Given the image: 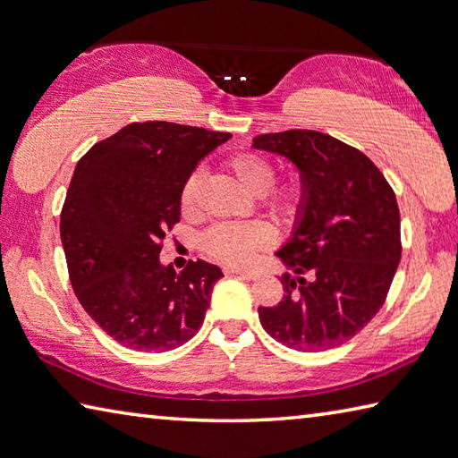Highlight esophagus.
I'll return each mask as SVG.
<instances>
[{"label": "esophagus", "instance_id": "1", "mask_svg": "<svg viewBox=\"0 0 458 458\" xmlns=\"http://www.w3.org/2000/svg\"><path fill=\"white\" fill-rule=\"evenodd\" d=\"M225 275H237L243 279H255L257 273L251 269H239V267H225Z\"/></svg>", "mask_w": 458, "mask_h": 458}]
</instances>
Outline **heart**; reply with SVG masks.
<instances>
[{
    "label": "heart",
    "mask_w": 458,
    "mask_h": 458,
    "mask_svg": "<svg viewBox=\"0 0 458 458\" xmlns=\"http://www.w3.org/2000/svg\"><path fill=\"white\" fill-rule=\"evenodd\" d=\"M225 167L229 174L235 177L237 183L247 189L253 195H265L269 209L284 217L295 211V207L301 199V187L299 183H287L279 187L277 191H269L275 171L273 165L265 157L251 151H241L231 155L225 161ZM201 189V175L191 174L179 193V207L185 215H191L197 207ZM273 235L271 229L263 225V223H219V225L211 227L201 239L203 251L213 257L215 261L225 265H247L255 257L257 251L267 249L271 245Z\"/></svg>",
    "instance_id": "obj_1"
}]
</instances>
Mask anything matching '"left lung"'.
<instances>
[{"label":"left lung","mask_w":458,"mask_h":458,"mask_svg":"<svg viewBox=\"0 0 458 458\" xmlns=\"http://www.w3.org/2000/svg\"><path fill=\"white\" fill-rule=\"evenodd\" d=\"M253 149L299 171L301 199L277 249L284 295L259 307L267 335L295 351L335 349L383 307L401 261V217L391 185L365 153L331 135L289 129L253 140Z\"/></svg>","instance_id":"1"}]
</instances>
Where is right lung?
I'll use <instances>...</instances> for the list:
<instances>
[{"label":"right lung","mask_w":458,"mask_h":458,"mask_svg":"<svg viewBox=\"0 0 458 458\" xmlns=\"http://www.w3.org/2000/svg\"><path fill=\"white\" fill-rule=\"evenodd\" d=\"M231 133L167 122L131 123L83 155L62 211L69 279L95 323L127 349H177L201 329L217 265H163L161 241L181 217L179 193Z\"/></svg>","instance_id":"1"}]
</instances>
